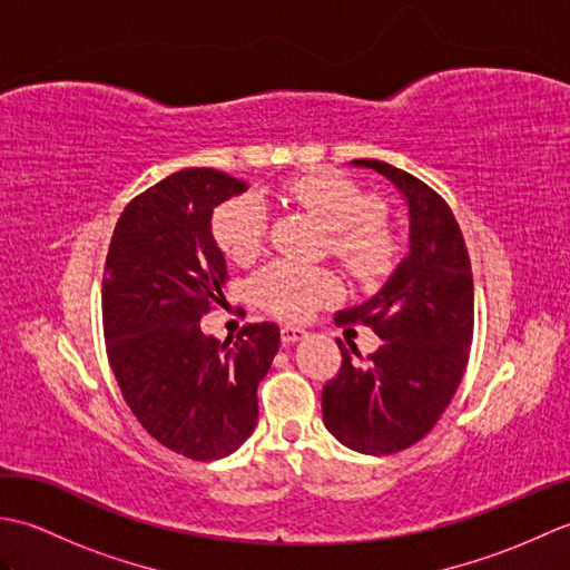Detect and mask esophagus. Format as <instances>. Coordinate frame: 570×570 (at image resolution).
I'll use <instances>...</instances> for the list:
<instances>
[{"mask_svg": "<svg viewBox=\"0 0 570 570\" xmlns=\"http://www.w3.org/2000/svg\"><path fill=\"white\" fill-rule=\"evenodd\" d=\"M308 333L304 331V328H296V325H284L282 328V341H284V345H292V343H298V341H304Z\"/></svg>", "mask_w": 570, "mask_h": 570, "instance_id": "obj_1", "label": "esophagus"}]
</instances>
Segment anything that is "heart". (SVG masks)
I'll list each match as a JSON object with an SVG mask.
<instances>
[{
  "label": "heart",
  "instance_id": "1",
  "mask_svg": "<svg viewBox=\"0 0 570 570\" xmlns=\"http://www.w3.org/2000/svg\"><path fill=\"white\" fill-rule=\"evenodd\" d=\"M284 196L306 208L331 229V249L362 282H372L392 269L396 237L380 220V200L355 180L335 171H308L284 186ZM266 235V205L257 196L223 203L213 215V237L229 259L252 262L262 252ZM337 294L328 269L274 262L254 278L259 304L286 321H304Z\"/></svg>",
  "mask_w": 570,
  "mask_h": 570
}]
</instances>
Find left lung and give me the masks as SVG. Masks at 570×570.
<instances>
[{"mask_svg":"<svg viewBox=\"0 0 570 570\" xmlns=\"http://www.w3.org/2000/svg\"><path fill=\"white\" fill-rule=\"evenodd\" d=\"M353 166L402 193L409 245L377 294L335 316L372 325L382 345L365 360L337 341L343 367L323 386V423L357 453L390 455L421 441L451 404L468 365L475 296L463 235L439 193L392 164Z\"/></svg>","mask_w":570,"mask_h":570,"instance_id":"8db88e82","label":"left lung"}]
</instances>
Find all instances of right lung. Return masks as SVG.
<instances>
[{
  "mask_svg": "<svg viewBox=\"0 0 570 570\" xmlns=\"http://www.w3.org/2000/svg\"><path fill=\"white\" fill-rule=\"evenodd\" d=\"M247 188L215 168L166 176L127 205L105 262V343L119 390L149 435L193 460L225 458L249 439L257 386L282 343L274 323L225 343L200 331L213 301H225L213 210Z\"/></svg>",
  "mask_w": 570,
  "mask_h": 570,
  "instance_id": "add662e5",
  "label": "right lung"
}]
</instances>
